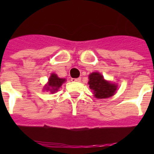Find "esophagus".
<instances>
[{
  "label": "esophagus",
  "mask_w": 154,
  "mask_h": 154,
  "mask_svg": "<svg viewBox=\"0 0 154 154\" xmlns=\"http://www.w3.org/2000/svg\"><path fill=\"white\" fill-rule=\"evenodd\" d=\"M71 81L73 82H81V77H78V78H72Z\"/></svg>",
  "instance_id": "esophagus-1"
}]
</instances>
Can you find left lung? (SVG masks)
Here are the masks:
<instances>
[{"instance_id":"left-lung-1","label":"left lung","mask_w":154,"mask_h":154,"mask_svg":"<svg viewBox=\"0 0 154 154\" xmlns=\"http://www.w3.org/2000/svg\"><path fill=\"white\" fill-rule=\"evenodd\" d=\"M89 82L90 89L94 93V97L99 99L108 98L114 95L117 86L116 84H112L104 79V77L100 72H94L89 76Z\"/></svg>"}]
</instances>
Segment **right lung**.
I'll return each instance as SVG.
<instances>
[{
	"label": "right lung",
	"instance_id": "right-lung-1",
	"mask_svg": "<svg viewBox=\"0 0 154 154\" xmlns=\"http://www.w3.org/2000/svg\"><path fill=\"white\" fill-rule=\"evenodd\" d=\"M65 82V79L60 78L57 77V75L55 73H52L51 76L49 78V82L48 84L45 85V89L46 91H50L51 93H55L59 89L62 84Z\"/></svg>",
	"mask_w": 154,
	"mask_h": 154
}]
</instances>
